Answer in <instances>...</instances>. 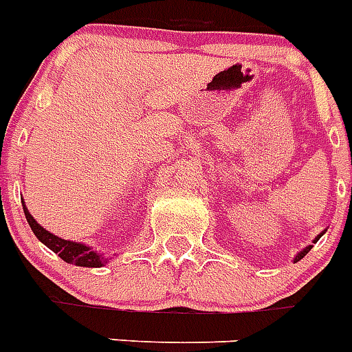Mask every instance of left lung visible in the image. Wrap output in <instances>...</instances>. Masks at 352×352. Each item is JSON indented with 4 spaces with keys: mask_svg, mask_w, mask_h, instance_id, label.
I'll return each instance as SVG.
<instances>
[{
    "mask_svg": "<svg viewBox=\"0 0 352 352\" xmlns=\"http://www.w3.org/2000/svg\"><path fill=\"white\" fill-rule=\"evenodd\" d=\"M323 234H325V230H322V232H320V234L316 236V238H314L313 243H316V241H318ZM311 249H313V245H307V247H305V249H302V251H300L296 256H294V260H292V261H294V263H296V261H300L303 258V256H305L309 251H311Z\"/></svg>",
    "mask_w": 352,
    "mask_h": 352,
    "instance_id": "left-lung-1",
    "label": "left lung"
}]
</instances>
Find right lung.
I'll use <instances>...</instances> for the list:
<instances>
[{"instance_id": "right-lung-1", "label": "right lung", "mask_w": 352, "mask_h": 352, "mask_svg": "<svg viewBox=\"0 0 352 352\" xmlns=\"http://www.w3.org/2000/svg\"><path fill=\"white\" fill-rule=\"evenodd\" d=\"M25 218L29 221L30 229L36 234L43 245H47L52 252L60 256L61 260L67 261V263H72V265L78 267H103L105 263H109L111 258H107L105 254L94 251L92 247H89L87 243H81V241H72V240H63L60 236L52 234L50 230L43 229L38 221L34 220V216L30 214L27 205H23Z\"/></svg>"}]
</instances>
